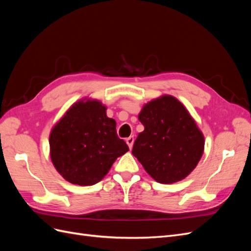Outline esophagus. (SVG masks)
<instances>
[{
  "label": "esophagus",
  "mask_w": 251,
  "mask_h": 251,
  "mask_svg": "<svg viewBox=\"0 0 251 251\" xmlns=\"http://www.w3.org/2000/svg\"><path fill=\"white\" fill-rule=\"evenodd\" d=\"M126 144L128 146V148H130V150H131L133 148V144H134V137H133V136H130V137H127L126 139Z\"/></svg>",
  "instance_id": "obj_1"
}]
</instances>
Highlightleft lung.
Segmentation results:
<instances>
[{
    "label": "left lung",
    "instance_id": "obj_1",
    "mask_svg": "<svg viewBox=\"0 0 251 251\" xmlns=\"http://www.w3.org/2000/svg\"><path fill=\"white\" fill-rule=\"evenodd\" d=\"M144 131L138 134L132 154L159 183L183 180L200 161L204 136L176 97L162 95L143 105L138 116Z\"/></svg>",
    "mask_w": 251,
    "mask_h": 251
}]
</instances>
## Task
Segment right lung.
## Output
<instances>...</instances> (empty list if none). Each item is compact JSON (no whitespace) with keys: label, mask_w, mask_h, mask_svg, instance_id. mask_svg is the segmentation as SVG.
I'll return each mask as SVG.
<instances>
[{"label":"right lung","mask_w":251,"mask_h":251,"mask_svg":"<svg viewBox=\"0 0 251 251\" xmlns=\"http://www.w3.org/2000/svg\"><path fill=\"white\" fill-rule=\"evenodd\" d=\"M100 100L75 102L52 127L50 157L56 171L72 184L100 182L116 159L128 151L116 133V121L107 116Z\"/></svg>","instance_id":"obj_1"}]
</instances>
